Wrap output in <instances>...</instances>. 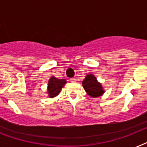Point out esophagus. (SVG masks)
I'll return each instance as SVG.
<instances>
[{"label":"esophagus","mask_w":147,"mask_h":147,"mask_svg":"<svg viewBox=\"0 0 147 147\" xmlns=\"http://www.w3.org/2000/svg\"><path fill=\"white\" fill-rule=\"evenodd\" d=\"M70 81H71V82H76V78H71V79H70Z\"/></svg>","instance_id":"1"}]
</instances>
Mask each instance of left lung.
I'll return each instance as SVG.
<instances>
[{"instance_id": "obj_1", "label": "left lung", "mask_w": 147, "mask_h": 147, "mask_svg": "<svg viewBox=\"0 0 147 147\" xmlns=\"http://www.w3.org/2000/svg\"><path fill=\"white\" fill-rule=\"evenodd\" d=\"M82 86L88 95L92 98L100 96L104 93L102 86L97 81L96 77L92 74H88L83 81Z\"/></svg>"}]
</instances>
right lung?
Masks as SVG:
<instances>
[{"label":"right lung","mask_w":147,"mask_h":147,"mask_svg":"<svg viewBox=\"0 0 147 147\" xmlns=\"http://www.w3.org/2000/svg\"><path fill=\"white\" fill-rule=\"evenodd\" d=\"M65 83H66L65 80H59L54 76L51 77L48 83V92H49V98H53L58 95Z\"/></svg>","instance_id":"1"}]
</instances>
